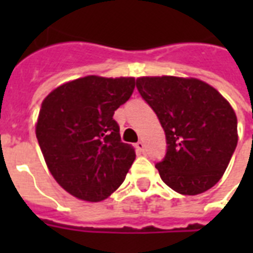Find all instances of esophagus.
Returning <instances> with one entry per match:
<instances>
[{
	"label": "esophagus",
	"mask_w": 253,
	"mask_h": 253,
	"mask_svg": "<svg viewBox=\"0 0 253 253\" xmlns=\"http://www.w3.org/2000/svg\"><path fill=\"white\" fill-rule=\"evenodd\" d=\"M135 147H136V150H138L139 152H144V151H146V146H144V143L143 142H138L135 144Z\"/></svg>",
	"instance_id": "obj_1"
}]
</instances>
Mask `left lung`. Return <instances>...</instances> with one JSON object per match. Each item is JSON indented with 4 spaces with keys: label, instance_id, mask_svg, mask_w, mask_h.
Instances as JSON below:
<instances>
[{
    "label": "left lung",
    "instance_id": "left-lung-1",
    "mask_svg": "<svg viewBox=\"0 0 253 253\" xmlns=\"http://www.w3.org/2000/svg\"><path fill=\"white\" fill-rule=\"evenodd\" d=\"M136 87L166 132L167 154L156 164L162 180L185 196L212 188L238 144V119L227 99L197 79L139 77Z\"/></svg>",
    "mask_w": 253,
    "mask_h": 253
}]
</instances>
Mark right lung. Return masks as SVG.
Instances as JSON below:
<instances>
[{
	"instance_id": "1",
	"label": "right lung",
	"mask_w": 253,
	"mask_h": 253,
	"mask_svg": "<svg viewBox=\"0 0 253 253\" xmlns=\"http://www.w3.org/2000/svg\"><path fill=\"white\" fill-rule=\"evenodd\" d=\"M134 87V77L86 76L60 85L42 103L35 130L42 154L57 184L79 200L107 198L134 163V148L121 140L113 118Z\"/></svg>"
}]
</instances>
